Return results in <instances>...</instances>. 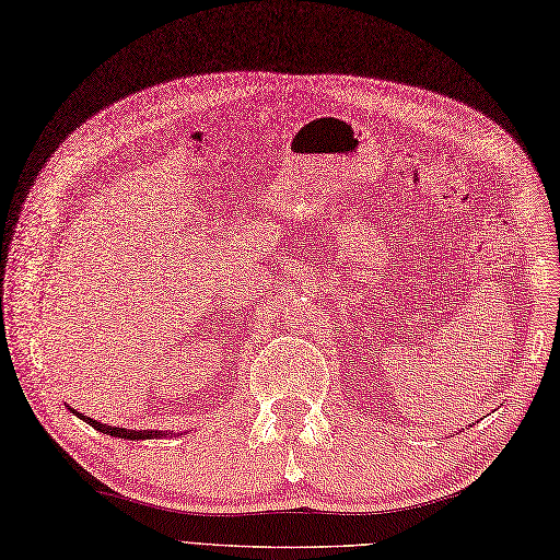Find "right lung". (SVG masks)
<instances>
[{
    "label": "right lung",
    "instance_id": "obj_1",
    "mask_svg": "<svg viewBox=\"0 0 560 560\" xmlns=\"http://www.w3.org/2000/svg\"><path fill=\"white\" fill-rule=\"evenodd\" d=\"M71 411L80 418V420H85V422H90V425L94 428V430H100V432H104V434H112V438H118V440H152L154 434L149 432V430H128V428H114V425H106V422H100V420H92V418H88V416H83V413H78L75 408H71ZM161 438H166V432L161 434Z\"/></svg>",
    "mask_w": 560,
    "mask_h": 560
}]
</instances>
